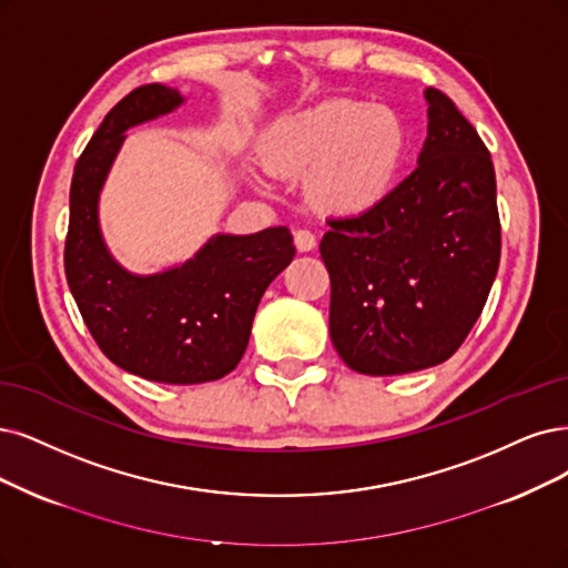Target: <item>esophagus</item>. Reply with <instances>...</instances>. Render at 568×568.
Returning <instances> with one entry per match:
<instances>
[{"label":"esophagus","instance_id":"34e87169","mask_svg":"<svg viewBox=\"0 0 568 568\" xmlns=\"http://www.w3.org/2000/svg\"><path fill=\"white\" fill-rule=\"evenodd\" d=\"M295 245H297L300 252H308V250L316 247V236H313L308 229H297L295 231Z\"/></svg>","mask_w":568,"mask_h":568}]
</instances>
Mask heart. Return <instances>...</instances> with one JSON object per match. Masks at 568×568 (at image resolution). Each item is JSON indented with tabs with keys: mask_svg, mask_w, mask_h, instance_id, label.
Here are the masks:
<instances>
[{
	"mask_svg": "<svg viewBox=\"0 0 568 568\" xmlns=\"http://www.w3.org/2000/svg\"><path fill=\"white\" fill-rule=\"evenodd\" d=\"M405 152V125L393 110L325 100L273 125L264 165L276 175L311 173V194L321 207L358 215L388 196Z\"/></svg>",
	"mask_w": 568,
	"mask_h": 568,
	"instance_id": "b5f03b06",
	"label": "heart"
}]
</instances>
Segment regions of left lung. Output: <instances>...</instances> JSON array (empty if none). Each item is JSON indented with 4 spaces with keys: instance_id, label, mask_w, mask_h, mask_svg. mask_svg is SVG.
<instances>
[{
    "instance_id": "obj_1",
    "label": "left lung",
    "mask_w": 568,
    "mask_h": 568,
    "mask_svg": "<svg viewBox=\"0 0 568 568\" xmlns=\"http://www.w3.org/2000/svg\"><path fill=\"white\" fill-rule=\"evenodd\" d=\"M418 165L365 213L327 220L329 337L361 374L449 361L487 304L500 262L491 154L437 89Z\"/></svg>"
}]
</instances>
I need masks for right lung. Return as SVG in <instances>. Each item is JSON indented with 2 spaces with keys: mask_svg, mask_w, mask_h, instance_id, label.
Returning <instances> with one entry per match:
<instances>
[{
  "mask_svg": "<svg viewBox=\"0 0 568 568\" xmlns=\"http://www.w3.org/2000/svg\"><path fill=\"white\" fill-rule=\"evenodd\" d=\"M182 104L146 83L119 100L79 156L70 186L65 276L95 344L121 369L159 384H205L234 369L268 283L295 257L287 226L210 239L192 260L154 276L121 268L104 247L98 196L123 133Z\"/></svg>",
  "mask_w": 568,
  "mask_h": 568,
  "instance_id": "1",
  "label": "right lung"
}]
</instances>
